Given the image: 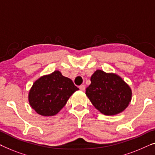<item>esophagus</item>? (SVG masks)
I'll use <instances>...</instances> for the list:
<instances>
[{"label":"esophagus","mask_w":155,"mask_h":155,"mask_svg":"<svg viewBox=\"0 0 155 155\" xmlns=\"http://www.w3.org/2000/svg\"><path fill=\"white\" fill-rule=\"evenodd\" d=\"M85 87L84 85H81L80 86H79V89L81 90V91H85Z\"/></svg>","instance_id":"34e87169"}]
</instances>
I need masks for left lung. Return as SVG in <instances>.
Wrapping results in <instances>:
<instances>
[{"mask_svg": "<svg viewBox=\"0 0 155 155\" xmlns=\"http://www.w3.org/2000/svg\"><path fill=\"white\" fill-rule=\"evenodd\" d=\"M91 85L85 90V94L102 114H118L131 102V87L116 74L97 70L91 76Z\"/></svg>", "mask_w": 155, "mask_h": 155, "instance_id": "obj_1", "label": "left lung"}]
</instances>
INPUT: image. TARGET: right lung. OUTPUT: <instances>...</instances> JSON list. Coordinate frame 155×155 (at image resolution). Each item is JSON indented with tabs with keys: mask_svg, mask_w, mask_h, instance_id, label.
<instances>
[{
	"mask_svg": "<svg viewBox=\"0 0 155 155\" xmlns=\"http://www.w3.org/2000/svg\"><path fill=\"white\" fill-rule=\"evenodd\" d=\"M78 88L58 70L37 79L28 93L30 106L42 116L56 115Z\"/></svg>",
	"mask_w": 155,
	"mask_h": 155,
	"instance_id": "right-lung-1",
	"label": "right lung"
}]
</instances>
